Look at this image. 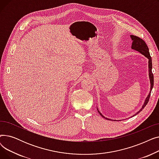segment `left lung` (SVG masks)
Wrapping results in <instances>:
<instances>
[{
  "mask_svg": "<svg viewBox=\"0 0 159 159\" xmlns=\"http://www.w3.org/2000/svg\"><path fill=\"white\" fill-rule=\"evenodd\" d=\"M131 38L133 40V43H132V46H131V48L133 49H135L136 50V51H138L139 52H140L141 54H143V55H144L146 57H147L148 58L149 60V79H150V83H151V89H150V92L149 93V95H148L147 98H146L145 100V102H144V105L143 106V107H142V108L140 109V111H139L136 114H135L133 116L136 115L137 114H138L140 111H142V110H143L144 107L146 106V104H148V101H149V97H150V95H151V92H152V89L153 87V80H154V78H153V74L152 73V57L151 56H150V53L149 52V49H148V47L147 46V44H146V43L144 42V40H143L142 39L139 38V37H137L135 35H131ZM98 110V109H97ZM98 113H100V115H101L102 117H104V119H106L107 120H110V119H108L107 118H106L105 116H104L101 113L99 112V111L98 110Z\"/></svg>",
  "mask_w": 159,
  "mask_h": 159,
  "instance_id": "1",
  "label": "left lung"
}]
</instances>
